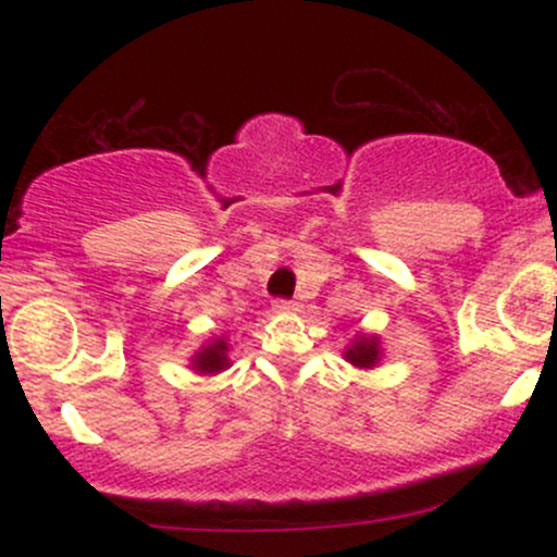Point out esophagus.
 Returning a JSON list of instances; mask_svg holds the SVG:
<instances>
[{"label":"esophagus","mask_w":557,"mask_h":557,"mask_svg":"<svg viewBox=\"0 0 557 557\" xmlns=\"http://www.w3.org/2000/svg\"><path fill=\"white\" fill-rule=\"evenodd\" d=\"M272 309L277 311V314H296V311L300 309V304H296V300H274Z\"/></svg>","instance_id":"34e87169"}]
</instances>
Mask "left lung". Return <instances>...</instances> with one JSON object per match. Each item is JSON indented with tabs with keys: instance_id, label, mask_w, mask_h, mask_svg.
<instances>
[{
	"instance_id": "obj_1",
	"label": "left lung",
	"mask_w": 557,
	"mask_h": 557,
	"mask_svg": "<svg viewBox=\"0 0 557 557\" xmlns=\"http://www.w3.org/2000/svg\"><path fill=\"white\" fill-rule=\"evenodd\" d=\"M382 356H385V348H382L380 335H374V332H359L348 343V348L343 350V359L356 369H376Z\"/></svg>"
}]
</instances>
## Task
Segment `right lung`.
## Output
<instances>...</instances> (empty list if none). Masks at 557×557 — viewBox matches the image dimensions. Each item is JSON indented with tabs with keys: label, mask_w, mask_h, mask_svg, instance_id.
I'll use <instances>...</instances> for the list:
<instances>
[{
	"label": "right lung",
	"mask_w": 557,
	"mask_h": 557,
	"mask_svg": "<svg viewBox=\"0 0 557 557\" xmlns=\"http://www.w3.org/2000/svg\"><path fill=\"white\" fill-rule=\"evenodd\" d=\"M188 369H194L201 376H214L230 369V343L227 337H212L190 356Z\"/></svg>",
	"instance_id": "obj_1"
}]
</instances>
